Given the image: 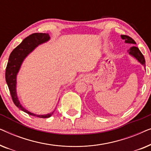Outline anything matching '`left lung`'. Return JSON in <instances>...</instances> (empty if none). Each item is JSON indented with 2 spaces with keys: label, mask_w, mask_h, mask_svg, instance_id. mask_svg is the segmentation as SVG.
<instances>
[{
  "label": "left lung",
  "mask_w": 151,
  "mask_h": 151,
  "mask_svg": "<svg viewBox=\"0 0 151 151\" xmlns=\"http://www.w3.org/2000/svg\"><path fill=\"white\" fill-rule=\"evenodd\" d=\"M121 38L123 39V40H125L126 43H130V44H136L135 40H133V38H131V37L126 36V35H121ZM128 52L129 53L130 55H133V57H135L136 59L142 65H143L145 67V59H144V57L141 51H139V49L137 48V47H131L130 49L128 50Z\"/></svg>",
  "instance_id": "8db88e82"
}]
</instances>
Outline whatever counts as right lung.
Masks as SVG:
<instances>
[{
    "label": "right lung",
    "mask_w": 151,
    "mask_h": 151,
    "mask_svg": "<svg viewBox=\"0 0 151 151\" xmlns=\"http://www.w3.org/2000/svg\"><path fill=\"white\" fill-rule=\"evenodd\" d=\"M49 40V34L45 33H35L27 37L18 46L12 51L5 71L6 82L9 87L12 100L16 106L29 115L40 118H47L51 117L54 111L47 115H36L29 112L24 107H22L16 94V76L19 71L20 66L24 59L39 45L42 44Z\"/></svg>",
    "instance_id": "right-lung-1"
}]
</instances>
